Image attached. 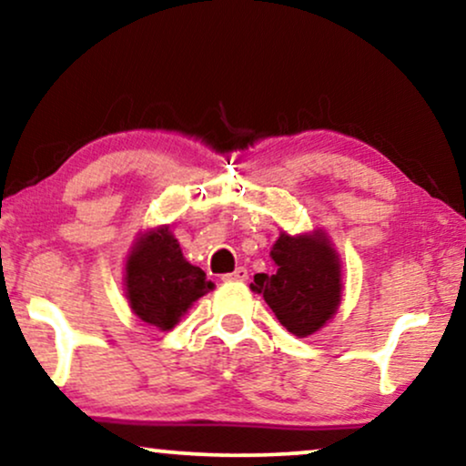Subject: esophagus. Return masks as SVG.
<instances>
[{
    "instance_id": "obj_1",
    "label": "esophagus",
    "mask_w": 466,
    "mask_h": 466,
    "mask_svg": "<svg viewBox=\"0 0 466 466\" xmlns=\"http://www.w3.org/2000/svg\"><path fill=\"white\" fill-rule=\"evenodd\" d=\"M247 277H249V273H247V268L238 267L237 270H234V273H229V275H223V281H245Z\"/></svg>"
}]
</instances>
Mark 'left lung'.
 <instances>
[{"instance_id":"left-lung-1","label":"left lung","mask_w":466,"mask_h":466,"mask_svg":"<svg viewBox=\"0 0 466 466\" xmlns=\"http://www.w3.org/2000/svg\"><path fill=\"white\" fill-rule=\"evenodd\" d=\"M273 275L258 273L251 290L262 294L277 320L297 338L320 331L341 303V260L325 229L288 234L270 247Z\"/></svg>"}]
</instances>
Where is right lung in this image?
Segmentation results:
<instances>
[{"mask_svg": "<svg viewBox=\"0 0 466 466\" xmlns=\"http://www.w3.org/2000/svg\"><path fill=\"white\" fill-rule=\"evenodd\" d=\"M213 288L204 270L182 256L169 226L135 237L125 262V292L128 308L141 322L172 331L191 305Z\"/></svg>", "mask_w": 466, "mask_h": 466, "instance_id": "right-lung-1", "label": "right lung"}]
</instances>
